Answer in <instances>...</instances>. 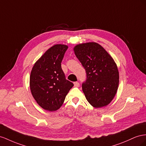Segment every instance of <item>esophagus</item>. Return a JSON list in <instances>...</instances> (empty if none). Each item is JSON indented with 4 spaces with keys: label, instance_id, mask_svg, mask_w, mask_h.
I'll use <instances>...</instances> for the list:
<instances>
[{
    "label": "esophagus",
    "instance_id": "obj_1",
    "mask_svg": "<svg viewBox=\"0 0 146 146\" xmlns=\"http://www.w3.org/2000/svg\"><path fill=\"white\" fill-rule=\"evenodd\" d=\"M74 87H79L80 86V83H79L78 82H74Z\"/></svg>",
    "mask_w": 146,
    "mask_h": 146
}]
</instances>
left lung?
Returning <instances> with one entry per match:
<instances>
[{"instance_id": "left-lung-1", "label": "left lung", "mask_w": 146, "mask_h": 146, "mask_svg": "<svg viewBox=\"0 0 146 146\" xmlns=\"http://www.w3.org/2000/svg\"><path fill=\"white\" fill-rule=\"evenodd\" d=\"M74 54L86 70L82 88L87 100L95 108L108 105L117 92L119 71L111 56L101 45L89 42L76 45Z\"/></svg>"}]
</instances>
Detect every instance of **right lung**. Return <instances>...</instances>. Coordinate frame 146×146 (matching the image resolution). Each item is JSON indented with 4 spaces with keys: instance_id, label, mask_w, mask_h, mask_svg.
Listing matches in <instances>:
<instances>
[{
    "instance_id": "right-lung-1",
    "label": "right lung",
    "mask_w": 146,
    "mask_h": 146,
    "mask_svg": "<svg viewBox=\"0 0 146 146\" xmlns=\"http://www.w3.org/2000/svg\"><path fill=\"white\" fill-rule=\"evenodd\" d=\"M68 46L56 44L45 52L34 65L30 76L32 94L44 110L59 109L65 97L74 86L66 80L61 62Z\"/></svg>"
}]
</instances>
